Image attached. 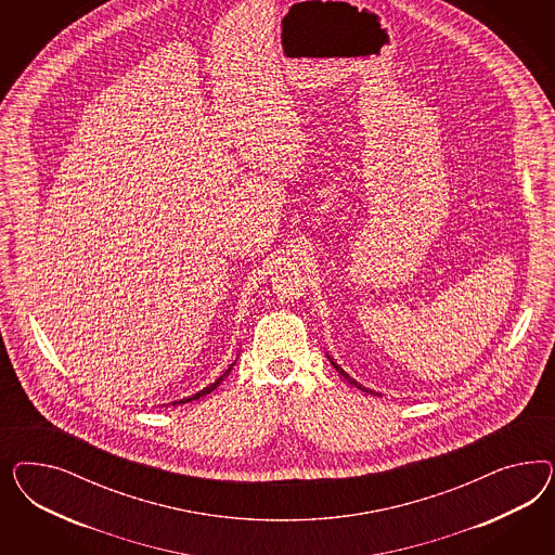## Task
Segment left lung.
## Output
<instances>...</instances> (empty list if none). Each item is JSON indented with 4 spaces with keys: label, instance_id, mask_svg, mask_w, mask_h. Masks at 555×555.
<instances>
[{
    "label": "left lung",
    "instance_id": "8db88e82",
    "mask_svg": "<svg viewBox=\"0 0 555 555\" xmlns=\"http://www.w3.org/2000/svg\"><path fill=\"white\" fill-rule=\"evenodd\" d=\"M327 358H330V362H332V366H334V369H336L337 372H339V374H341V376H344V378H346V380H348V383H350V385H353V387H356V388H360V390H364V392H370V395H380V392H376V390H372V388L362 387V385H360V383H358V380H353L352 376H350V374H348V372H346V370L341 369V366H337L336 362H334V358H332V356H330V353H327Z\"/></svg>",
    "mask_w": 555,
    "mask_h": 555
}]
</instances>
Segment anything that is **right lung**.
<instances>
[{
	"label": "right lung",
	"mask_w": 555,
	"mask_h": 555,
	"mask_svg": "<svg viewBox=\"0 0 555 555\" xmlns=\"http://www.w3.org/2000/svg\"><path fill=\"white\" fill-rule=\"evenodd\" d=\"M234 366H235V362H234V364H230V369L225 370V372H223V374H221V376H219L218 380H216V383H214V385H209V387L203 388V390H199V392H195V395H191V397H186V399H181V401H175V403H170V404H172V406H175V404L191 403V401H197V399H202V397H205V395H209V392H211V390H216V388H218L219 385H221V380H223V378H225V376H228V374H230V372H232V369H234Z\"/></svg>",
	"instance_id": "1"
}]
</instances>
